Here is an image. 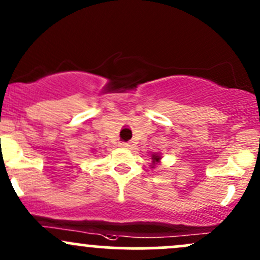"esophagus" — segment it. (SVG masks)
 <instances>
[{"label": "esophagus", "instance_id": "obj_1", "mask_svg": "<svg viewBox=\"0 0 260 260\" xmlns=\"http://www.w3.org/2000/svg\"><path fill=\"white\" fill-rule=\"evenodd\" d=\"M119 146L120 147H129L130 144H129V142H120Z\"/></svg>", "mask_w": 260, "mask_h": 260}]
</instances>
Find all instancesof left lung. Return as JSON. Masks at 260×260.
<instances>
[{
  "mask_svg": "<svg viewBox=\"0 0 260 260\" xmlns=\"http://www.w3.org/2000/svg\"><path fill=\"white\" fill-rule=\"evenodd\" d=\"M151 160H152V167H153V166H155L156 164L160 162L161 156L158 155V153H152V155H151Z\"/></svg>",
  "mask_w": 260,
  "mask_h": 260,
  "instance_id": "8db88e82",
  "label": "left lung"
}]
</instances>
